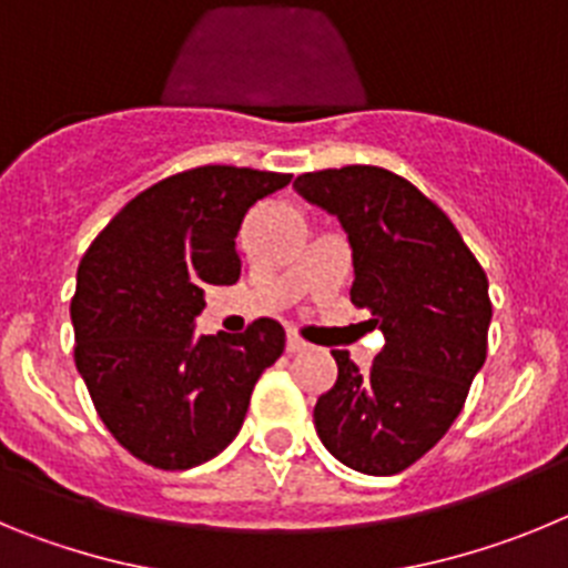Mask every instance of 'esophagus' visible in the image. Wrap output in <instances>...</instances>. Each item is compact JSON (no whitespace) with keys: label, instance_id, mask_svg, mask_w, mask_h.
<instances>
[{"label":"esophagus","instance_id":"1","mask_svg":"<svg viewBox=\"0 0 568 568\" xmlns=\"http://www.w3.org/2000/svg\"><path fill=\"white\" fill-rule=\"evenodd\" d=\"M310 349V344L304 338H301L298 333H293V329H290L287 333V353H307Z\"/></svg>","mask_w":568,"mask_h":568}]
</instances>
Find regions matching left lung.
<instances>
[{
  "mask_svg": "<svg viewBox=\"0 0 568 568\" xmlns=\"http://www.w3.org/2000/svg\"><path fill=\"white\" fill-rule=\"evenodd\" d=\"M293 187L338 215L353 247L349 298L384 333L369 373L335 349L338 381L315 404V429L349 469L398 475L464 409L486 361L489 281L449 215L389 170H318Z\"/></svg>",
  "mask_w": 568,
  "mask_h": 568,
  "instance_id": "left-lung-1",
  "label": "left lung"
}]
</instances>
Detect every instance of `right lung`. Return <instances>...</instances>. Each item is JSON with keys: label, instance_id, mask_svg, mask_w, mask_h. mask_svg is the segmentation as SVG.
Wrapping results in <instances>:
<instances>
[{"label": "right lung", "instance_id": "obj_1", "mask_svg": "<svg viewBox=\"0 0 568 568\" xmlns=\"http://www.w3.org/2000/svg\"><path fill=\"white\" fill-rule=\"evenodd\" d=\"M290 173L204 164L139 193L93 239L77 275L73 358L99 418L133 458L190 469L239 435L261 373L284 353L278 321L195 338L207 284H235V235Z\"/></svg>", "mask_w": 568, "mask_h": 568}]
</instances>
